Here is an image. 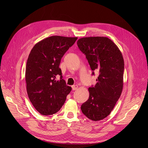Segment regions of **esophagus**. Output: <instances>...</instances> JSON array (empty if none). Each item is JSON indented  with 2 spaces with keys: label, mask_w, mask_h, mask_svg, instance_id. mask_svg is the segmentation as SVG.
I'll use <instances>...</instances> for the list:
<instances>
[{
  "label": "esophagus",
  "mask_w": 148,
  "mask_h": 148,
  "mask_svg": "<svg viewBox=\"0 0 148 148\" xmlns=\"http://www.w3.org/2000/svg\"><path fill=\"white\" fill-rule=\"evenodd\" d=\"M77 89H78V86L77 85H73V86H72V89L73 90H77Z\"/></svg>",
  "instance_id": "obj_1"
}]
</instances>
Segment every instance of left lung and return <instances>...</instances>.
<instances>
[{
    "instance_id": "left-lung-1",
    "label": "left lung",
    "mask_w": 148,
    "mask_h": 148,
    "mask_svg": "<svg viewBox=\"0 0 148 148\" xmlns=\"http://www.w3.org/2000/svg\"><path fill=\"white\" fill-rule=\"evenodd\" d=\"M91 69L99 72L95 86L88 89L89 99L81 106L88 118L98 121L111 113L123 89L124 60L118 46L107 37L91 36L77 41Z\"/></svg>"
}]
</instances>
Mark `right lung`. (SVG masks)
I'll return each instance as SVG.
<instances>
[{"label":"right lung","mask_w":148,"mask_h":148,"mask_svg":"<svg viewBox=\"0 0 148 148\" xmlns=\"http://www.w3.org/2000/svg\"><path fill=\"white\" fill-rule=\"evenodd\" d=\"M77 40V37L51 36L37 42L30 52L25 73L27 93L35 109L42 115L59 111L71 90L62 79L59 65ZM57 75L60 77L58 81Z\"/></svg>","instance_id":"1"}]
</instances>
